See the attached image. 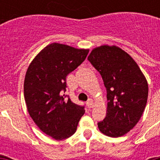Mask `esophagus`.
Masks as SVG:
<instances>
[{
	"label": "esophagus",
	"instance_id": "1",
	"mask_svg": "<svg viewBox=\"0 0 160 160\" xmlns=\"http://www.w3.org/2000/svg\"><path fill=\"white\" fill-rule=\"evenodd\" d=\"M94 105H95V103H94V101H93L92 99L88 100V101L86 102V105H87V107L89 108V109H91V108H93V107H94Z\"/></svg>",
	"mask_w": 160,
	"mask_h": 160
}]
</instances>
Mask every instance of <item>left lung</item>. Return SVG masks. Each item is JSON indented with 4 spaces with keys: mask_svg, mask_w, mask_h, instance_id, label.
<instances>
[{
    "mask_svg": "<svg viewBox=\"0 0 160 160\" xmlns=\"http://www.w3.org/2000/svg\"><path fill=\"white\" fill-rule=\"evenodd\" d=\"M88 60L100 72L107 91L106 116L98 127L107 136H122L135 126L146 106V79L133 58L115 46L94 49Z\"/></svg>",
    "mask_w": 160,
    "mask_h": 160,
    "instance_id": "8db88e82",
    "label": "left lung"
}]
</instances>
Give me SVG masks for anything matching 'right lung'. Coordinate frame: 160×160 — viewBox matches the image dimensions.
Listing matches in <instances>:
<instances>
[{
    "mask_svg": "<svg viewBox=\"0 0 160 160\" xmlns=\"http://www.w3.org/2000/svg\"><path fill=\"white\" fill-rule=\"evenodd\" d=\"M89 50L52 43L36 55L29 65L24 81V96L34 122L56 140L75 134L85 106L66 95V76L85 60Z\"/></svg>",
    "mask_w": 160,
    "mask_h": 160,
    "instance_id": "add662e5",
    "label": "right lung"
}]
</instances>
